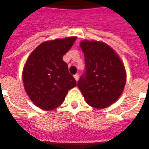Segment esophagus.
Wrapping results in <instances>:
<instances>
[{
    "mask_svg": "<svg viewBox=\"0 0 149 149\" xmlns=\"http://www.w3.org/2000/svg\"><path fill=\"white\" fill-rule=\"evenodd\" d=\"M74 78H75V80L77 81L78 80H79V75H78V74L74 75Z\"/></svg>",
    "mask_w": 149,
    "mask_h": 149,
    "instance_id": "esophagus-1",
    "label": "esophagus"
}]
</instances>
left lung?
Segmentation results:
<instances>
[{
  "mask_svg": "<svg viewBox=\"0 0 149 149\" xmlns=\"http://www.w3.org/2000/svg\"><path fill=\"white\" fill-rule=\"evenodd\" d=\"M85 72L77 82L86 103L104 109L116 102L126 83L125 66L119 56L105 43L83 40Z\"/></svg>",
  "mask_w": 149,
  "mask_h": 149,
  "instance_id": "left-lung-1",
  "label": "left lung"
}]
</instances>
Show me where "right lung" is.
Instances as JSON below:
<instances>
[{
	"instance_id": "right-lung-1",
	"label": "right lung",
	"mask_w": 149,
	"mask_h": 149,
	"mask_svg": "<svg viewBox=\"0 0 149 149\" xmlns=\"http://www.w3.org/2000/svg\"><path fill=\"white\" fill-rule=\"evenodd\" d=\"M76 39L71 37L41 43L24 65L22 80L25 92L41 109H56L64 102L68 91L77 85L63 61V56L71 49Z\"/></svg>"
}]
</instances>
